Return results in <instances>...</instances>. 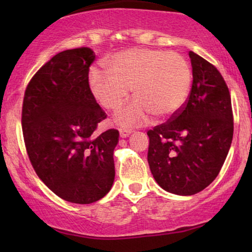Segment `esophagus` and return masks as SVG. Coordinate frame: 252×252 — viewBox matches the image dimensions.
I'll return each mask as SVG.
<instances>
[{"instance_id":"34e87169","label":"esophagus","mask_w":252,"mask_h":252,"mask_svg":"<svg viewBox=\"0 0 252 252\" xmlns=\"http://www.w3.org/2000/svg\"><path fill=\"white\" fill-rule=\"evenodd\" d=\"M132 133V129H128V128H119V134H120V136L122 137H127L129 135V134Z\"/></svg>"}]
</instances>
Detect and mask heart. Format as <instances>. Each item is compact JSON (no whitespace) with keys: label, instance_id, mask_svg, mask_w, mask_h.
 Masks as SVG:
<instances>
[{"label":"heart","instance_id":"b5f03b06","mask_svg":"<svg viewBox=\"0 0 252 252\" xmlns=\"http://www.w3.org/2000/svg\"><path fill=\"white\" fill-rule=\"evenodd\" d=\"M109 72L93 68L89 74L92 94L102 108L116 111L129 96L136 99L116 115L119 125H144L151 116L167 118L187 101L191 67L180 54L149 48H133L106 62Z\"/></svg>","mask_w":252,"mask_h":252}]
</instances>
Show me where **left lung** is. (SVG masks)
<instances>
[{"instance_id": "obj_1", "label": "left lung", "mask_w": 252, "mask_h": 252, "mask_svg": "<svg viewBox=\"0 0 252 252\" xmlns=\"http://www.w3.org/2000/svg\"><path fill=\"white\" fill-rule=\"evenodd\" d=\"M192 86L184 106L166 123L147 132L148 163L164 190L194 195L221 170L234 133L232 99L222 75L189 51Z\"/></svg>"}]
</instances>
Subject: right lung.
<instances>
[{"instance_id":"obj_1","label":"right lung","mask_w":252,"mask_h":252,"mask_svg":"<svg viewBox=\"0 0 252 252\" xmlns=\"http://www.w3.org/2000/svg\"><path fill=\"white\" fill-rule=\"evenodd\" d=\"M91 48L68 49L48 61L27 85L22 127L31 164L58 197L91 204L115 180L113 150L119 132L96 133L106 113L89 87Z\"/></svg>"}]
</instances>
